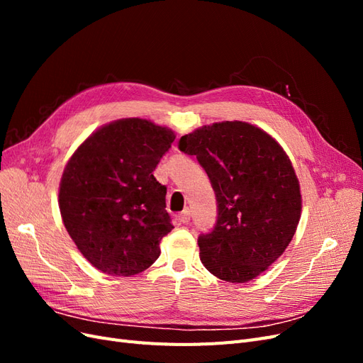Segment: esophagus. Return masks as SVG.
<instances>
[{
    "label": "esophagus",
    "mask_w": 363,
    "mask_h": 363,
    "mask_svg": "<svg viewBox=\"0 0 363 363\" xmlns=\"http://www.w3.org/2000/svg\"><path fill=\"white\" fill-rule=\"evenodd\" d=\"M179 221L180 223H183V224H188L189 221H191V211H189V208H184V211L183 212H180L179 213Z\"/></svg>",
    "instance_id": "1"
}]
</instances>
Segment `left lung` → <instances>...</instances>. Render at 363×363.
<instances>
[{"instance_id":"8db88e82","label":"left lung","mask_w":363,"mask_h":363,"mask_svg":"<svg viewBox=\"0 0 363 363\" xmlns=\"http://www.w3.org/2000/svg\"><path fill=\"white\" fill-rule=\"evenodd\" d=\"M179 150L196 156L216 196V223L199 236L203 265L230 283L257 277L283 255L300 221V184L286 152L242 121L195 130Z\"/></svg>"}]
</instances>
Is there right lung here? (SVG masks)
<instances>
[{
	"instance_id": "1",
	"label": "right lung",
	"mask_w": 363,
	"mask_h": 363,
	"mask_svg": "<svg viewBox=\"0 0 363 363\" xmlns=\"http://www.w3.org/2000/svg\"><path fill=\"white\" fill-rule=\"evenodd\" d=\"M175 136L147 119L128 118L96 130L63 171L59 206L69 236L95 268L130 277L160 256L174 228L167 186L152 171Z\"/></svg>"
}]
</instances>
